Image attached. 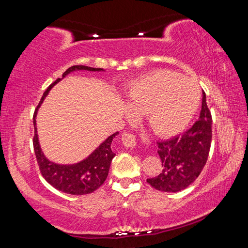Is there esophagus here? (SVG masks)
<instances>
[{
    "label": "esophagus",
    "instance_id": "obj_1",
    "mask_svg": "<svg viewBox=\"0 0 248 248\" xmlns=\"http://www.w3.org/2000/svg\"><path fill=\"white\" fill-rule=\"evenodd\" d=\"M121 141H123V144L127 149L132 150L137 146V138L132 133L124 132L123 134V137H121Z\"/></svg>",
    "mask_w": 248,
    "mask_h": 248
}]
</instances>
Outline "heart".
Returning a JSON list of instances; mask_svg holds the SVG:
<instances>
[{
    "label": "heart",
    "mask_w": 248,
    "mask_h": 248,
    "mask_svg": "<svg viewBox=\"0 0 248 248\" xmlns=\"http://www.w3.org/2000/svg\"><path fill=\"white\" fill-rule=\"evenodd\" d=\"M199 99V89L192 79L164 70L136 79L127 93L130 110L146 115L150 129L161 137L182 132L198 108Z\"/></svg>",
    "instance_id": "1"
}]
</instances>
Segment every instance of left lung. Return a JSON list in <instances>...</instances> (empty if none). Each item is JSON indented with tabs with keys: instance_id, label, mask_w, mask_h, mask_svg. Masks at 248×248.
<instances>
[{
	"instance_id": "8db88e82",
	"label": "left lung",
	"mask_w": 248,
	"mask_h": 248,
	"mask_svg": "<svg viewBox=\"0 0 248 248\" xmlns=\"http://www.w3.org/2000/svg\"><path fill=\"white\" fill-rule=\"evenodd\" d=\"M211 124V112L203 93L199 119L191 128L182 136L157 142L163 170L161 174L148 178L146 182L156 190L165 192L180 191L194 183L209 156L212 140Z\"/></svg>"
}]
</instances>
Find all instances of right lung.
<instances>
[{"mask_svg": "<svg viewBox=\"0 0 248 248\" xmlns=\"http://www.w3.org/2000/svg\"><path fill=\"white\" fill-rule=\"evenodd\" d=\"M75 70H87V71H102V69L91 68L85 65H73L69 68L62 74L64 78L66 74ZM61 78H57L47 91L45 92L43 97H41L38 106L33 112V127H35V133H33V151H35L37 163H38L40 173L43 177L47 182L53 186L56 189L63 191L65 194L70 195H87L95 191L102 186L105 180H106L110 167V163L115 156V153L111 151V142L112 139L119 132H116L108 137L106 141H104L89 157L84 161L73 165H59L48 161L45 157L44 153L41 152L38 137H37V128H36V114L37 110L43 103L46 96L48 95L51 87L57 84Z\"/></svg>", "mask_w": 248, "mask_h": 248, "instance_id": "right-lung-1", "label": "right lung"}]
</instances>
